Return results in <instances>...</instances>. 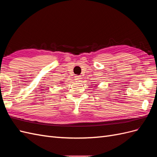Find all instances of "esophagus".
<instances>
[{
  "label": "esophagus",
  "mask_w": 157,
  "mask_h": 157,
  "mask_svg": "<svg viewBox=\"0 0 157 157\" xmlns=\"http://www.w3.org/2000/svg\"><path fill=\"white\" fill-rule=\"evenodd\" d=\"M75 80L77 82H79L80 80H81V77H80V75L75 76Z\"/></svg>",
  "instance_id": "obj_1"
}]
</instances>
